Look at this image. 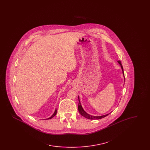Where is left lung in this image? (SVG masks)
Here are the masks:
<instances>
[{
	"mask_svg": "<svg viewBox=\"0 0 150 150\" xmlns=\"http://www.w3.org/2000/svg\"><path fill=\"white\" fill-rule=\"evenodd\" d=\"M117 62H118V63H119V64H120V66H121V69H122V74H123V75H124V70H123V67H122V64H121V61H118ZM124 79H125V78H124ZM78 98L79 112V113L81 115H82L83 116L85 117L86 118V119H91V120L100 119H102V118H103V117H106V116H107L108 115H109L110 114H110H108L105 115H103V116H92V115H91L88 114L86 112V111H84V110H83V108H82V106H81V103H80V100H79V97Z\"/></svg>",
	"mask_w": 150,
	"mask_h": 150,
	"instance_id": "obj_1",
	"label": "left lung"
}]
</instances>
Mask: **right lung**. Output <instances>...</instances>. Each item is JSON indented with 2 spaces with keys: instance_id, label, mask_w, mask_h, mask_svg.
Segmentation results:
<instances>
[{
  "instance_id": "right-lung-1",
  "label": "right lung",
  "mask_w": 150,
  "mask_h": 150,
  "mask_svg": "<svg viewBox=\"0 0 150 150\" xmlns=\"http://www.w3.org/2000/svg\"><path fill=\"white\" fill-rule=\"evenodd\" d=\"M56 114H57V110L56 109V110H55V111H54V114H53V115L51 116V117H50V118H48V119H52L53 117H54L56 115Z\"/></svg>"
}]
</instances>
